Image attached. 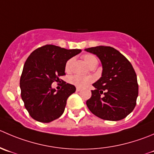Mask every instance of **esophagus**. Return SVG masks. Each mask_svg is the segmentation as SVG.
Returning a JSON list of instances; mask_svg holds the SVG:
<instances>
[{
  "instance_id": "esophagus-1",
  "label": "esophagus",
  "mask_w": 154,
  "mask_h": 154,
  "mask_svg": "<svg viewBox=\"0 0 154 154\" xmlns=\"http://www.w3.org/2000/svg\"><path fill=\"white\" fill-rule=\"evenodd\" d=\"M80 90H81V89H80V88H77V89H76V91H77V92H80Z\"/></svg>"
}]
</instances>
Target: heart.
I'll return each mask as SVG.
<instances>
[{
	"label": "heart",
	"mask_w": 154,
	"mask_h": 154,
	"mask_svg": "<svg viewBox=\"0 0 154 154\" xmlns=\"http://www.w3.org/2000/svg\"><path fill=\"white\" fill-rule=\"evenodd\" d=\"M83 59L84 62H86V65L89 67L92 66V65H96L98 63L97 59L95 56H92V55H84L83 56ZM72 62V59H69L68 62H66L65 65V71H69L70 67H71V64ZM92 81V78L91 77H87V76H80V75H73L69 78V82L72 83L74 86H77V87H84L86 85L89 84V83Z\"/></svg>",
	"instance_id": "heart-1"
}]
</instances>
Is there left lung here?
<instances>
[{
    "instance_id": "obj_1",
    "label": "left lung",
    "mask_w": 154,
    "mask_h": 154,
    "mask_svg": "<svg viewBox=\"0 0 154 154\" xmlns=\"http://www.w3.org/2000/svg\"><path fill=\"white\" fill-rule=\"evenodd\" d=\"M85 51L96 55L102 65L101 77L92 84L95 89L86 101L88 108L103 120H123L134 110L138 95L133 67L113 47L98 46L85 49Z\"/></svg>"
}]
</instances>
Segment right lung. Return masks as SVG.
I'll list each match as a JSON object with an SVG mask.
<instances>
[{
    "label": "right lung",
    "instance_id": "right-lung-1",
    "mask_svg": "<svg viewBox=\"0 0 154 154\" xmlns=\"http://www.w3.org/2000/svg\"><path fill=\"white\" fill-rule=\"evenodd\" d=\"M81 50H66L55 45L37 49L27 59L20 78L22 99L30 116L37 121L50 123L64 113L67 99L75 92L74 85L63 82L62 89L52 87L65 75L66 62Z\"/></svg>",
    "mask_w": 154,
    "mask_h": 154
}]
</instances>
